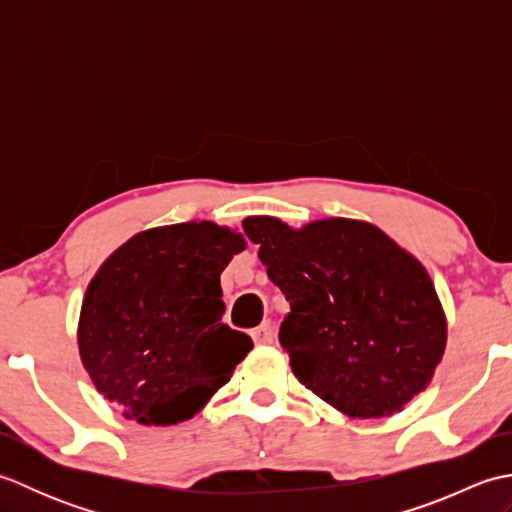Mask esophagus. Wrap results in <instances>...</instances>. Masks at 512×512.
<instances>
[{"instance_id":"obj_1","label":"esophagus","mask_w":512,"mask_h":512,"mask_svg":"<svg viewBox=\"0 0 512 512\" xmlns=\"http://www.w3.org/2000/svg\"><path fill=\"white\" fill-rule=\"evenodd\" d=\"M253 341H255V345H270L275 341V328H273V323L270 321H264L262 325H259L257 330H253Z\"/></svg>"}]
</instances>
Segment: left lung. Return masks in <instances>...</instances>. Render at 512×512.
Here are the masks:
<instances>
[{
    "mask_svg": "<svg viewBox=\"0 0 512 512\" xmlns=\"http://www.w3.org/2000/svg\"><path fill=\"white\" fill-rule=\"evenodd\" d=\"M290 301L279 325L292 374L350 418H385L429 387L447 347V314L416 257L365 220L242 222Z\"/></svg>",
    "mask_w": 512,
    "mask_h": 512,
    "instance_id": "1",
    "label": "left lung"
}]
</instances>
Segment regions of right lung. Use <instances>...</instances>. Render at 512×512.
Listing matches in <instances>:
<instances>
[{
	"label": "right lung",
	"instance_id": "1",
	"mask_svg": "<svg viewBox=\"0 0 512 512\" xmlns=\"http://www.w3.org/2000/svg\"><path fill=\"white\" fill-rule=\"evenodd\" d=\"M244 248L231 226L182 222L136 233L96 270L76 341L92 385L127 420L193 418L253 350L222 323L220 275Z\"/></svg>",
	"mask_w": 512,
	"mask_h": 512
}]
</instances>
